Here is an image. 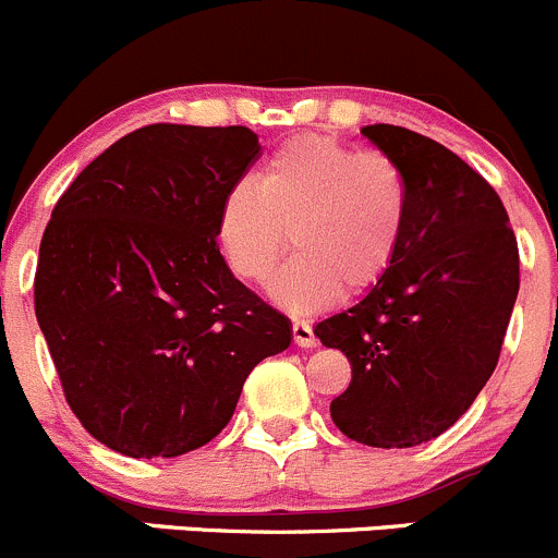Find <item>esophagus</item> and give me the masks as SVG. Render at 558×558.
<instances>
[{
	"instance_id": "1",
	"label": "esophagus",
	"mask_w": 558,
	"mask_h": 558,
	"mask_svg": "<svg viewBox=\"0 0 558 558\" xmlns=\"http://www.w3.org/2000/svg\"><path fill=\"white\" fill-rule=\"evenodd\" d=\"M292 338L301 349H312L317 347V336H314L312 325L306 319H292Z\"/></svg>"
}]
</instances>
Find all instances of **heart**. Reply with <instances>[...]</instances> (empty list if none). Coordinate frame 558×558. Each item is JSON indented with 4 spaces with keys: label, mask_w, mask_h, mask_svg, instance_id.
<instances>
[{
    "label": "heart",
    "mask_w": 558,
    "mask_h": 558,
    "mask_svg": "<svg viewBox=\"0 0 558 558\" xmlns=\"http://www.w3.org/2000/svg\"><path fill=\"white\" fill-rule=\"evenodd\" d=\"M411 217V187L398 163L332 136L287 140L222 195L217 244L239 279L263 284L287 250L295 255L271 281V298L292 314L325 308L338 290H371L398 257Z\"/></svg>",
    "instance_id": "heart-1"
}]
</instances>
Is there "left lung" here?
Masks as SVG:
<instances>
[{
  "label": "left lung",
  "mask_w": 558,
  "mask_h": 558,
  "mask_svg": "<svg viewBox=\"0 0 558 558\" xmlns=\"http://www.w3.org/2000/svg\"><path fill=\"white\" fill-rule=\"evenodd\" d=\"M363 134L403 169L411 217L389 271L314 332L352 365L330 403L336 427L376 449H411L446 433L497 367L519 244L499 195L459 155L400 125Z\"/></svg>",
  "instance_id": "left-lung-1"
}]
</instances>
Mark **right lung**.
<instances>
[{
  "instance_id": "add662e5",
  "label": "right lung",
  "mask_w": 558,
  "mask_h": 558,
  "mask_svg": "<svg viewBox=\"0 0 558 558\" xmlns=\"http://www.w3.org/2000/svg\"><path fill=\"white\" fill-rule=\"evenodd\" d=\"M260 158L246 125L153 123L90 160L50 215L34 312L74 416L107 449L180 457L231 422L290 319L233 277L222 195Z\"/></svg>"
}]
</instances>
